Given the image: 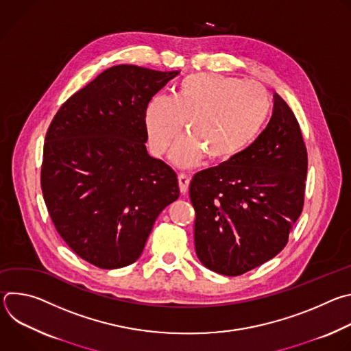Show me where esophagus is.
<instances>
[{
  "instance_id": "1",
  "label": "esophagus",
  "mask_w": 351,
  "mask_h": 351,
  "mask_svg": "<svg viewBox=\"0 0 351 351\" xmlns=\"http://www.w3.org/2000/svg\"><path fill=\"white\" fill-rule=\"evenodd\" d=\"M178 180H179L180 193H182V194H186L187 190H189V184H190V176H187V175H184V173H179Z\"/></svg>"
}]
</instances>
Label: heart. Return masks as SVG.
Wrapping results in <instances>:
<instances>
[{"instance_id":"obj_1","label":"heart","mask_w":351,"mask_h":351,"mask_svg":"<svg viewBox=\"0 0 351 351\" xmlns=\"http://www.w3.org/2000/svg\"><path fill=\"white\" fill-rule=\"evenodd\" d=\"M269 114V97L263 86L217 73H193L176 87L172 98L156 95L145 108L148 144L156 156L167 153L184 130L171 154L190 168L208 161L234 158L254 141Z\"/></svg>"}]
</instances>
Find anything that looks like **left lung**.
I'll return each instance as SVG.
<instances>
[{
  "label": "left lung",
  "instance_id": "8db88e82",
  "mask_svg": "<svg viewBox=\"0 0 351 351\" xmlns=\"http://www.w3.org/2000/svg\"><path fill=\"white\" fill-rule=\"evenodd\" d=\"M308 157L279 94L268 126L244 152L190 182L194 244L208 269L239 276L274 258L303 211Z\"/></svg>",
  "mask_w": 351,
  "mask_h": 351
}]
</instances>
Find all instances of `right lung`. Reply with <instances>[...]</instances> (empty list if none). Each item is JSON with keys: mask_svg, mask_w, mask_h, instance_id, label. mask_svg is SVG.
<instances>
[{"mask_svg": "<svg viewBox=\"0 0 351 351\" xmlns=\"http://www.w3.org/2000/svg\"><path fill=\"white\" fill-rule=\"evenodd\" d=\"M179 72L117 65L61 106L45 134L41 190L57 232L103 269L133 264L161 211L179 198L176 172L147 154V104Z\"/></svg>", "mask_w": 351, "mask_h": 351, "instance_id": "obj_1", "label": "right lung"}]
</instances>
